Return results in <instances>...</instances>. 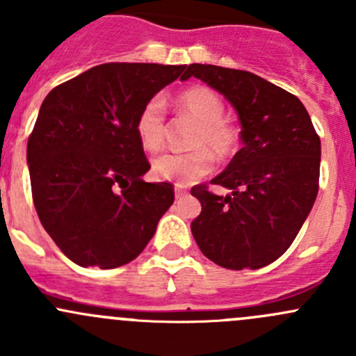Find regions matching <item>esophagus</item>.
I'll list each match as a JSON object with an SVG mask.
<instances>
[{
    "instance_id": "1",
    "label": "esophagus",
    "mask_w": 356,
    "mask_h": 356,
    "mask_svg": "<svg viewBox=\"0 0 356 356\" xmlns=\"http://www.w3.org/2000/svg\"><path fill=\"white\" fill-rule=\"evenodd\" d=\"M188 195V191H186V188L184 186H175V198H184V196Z\"/></svg>"
}]
</instances>
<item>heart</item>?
Wrapping results in <instances>:
<instances>
[{"mask_svg": "<svg viewBox=\"0 0 356 356\" xmlns=\"http://www.w3.org/2000/svg\"><path fill=\"white\" fill-rule=\"evenodd\" d=\"M179 111L196 124L189 141V153H167L153 161V174L161 181L179 186L193 184L213 168V153L227 160L238 152L241 134L232 122L225 120V106L220 96L211 89L196 86L181 92ZM165 105L160 96L145 103L136 118V136L143 149L160 152L165 143Z\"/></svg>", "mask_w": 356, "mask_h": 356, "instance_id": "obj_1", "label": "heart"}]
</instances>
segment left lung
<instances>
[{
    "instance_id": "1",
    "label": "left lung",
    "mask_w": 356,
    "mask_h": 356,
    "mask_svg": "<svg viewBox=\"0 0 356 356\" xmlns=\"http://www.w3.org/2000/svg\"><path fill=\"white\" fill-rule=\"evenodd\" d=\"M201 79L227 98L241 122L243 148L211 184L191 195L201 213L191 232L201 253L231 270L261 268L291 246L318 193L321 138L294 95L251 74L193 63L182 79Z\"/></svg>"
}]
</instances>
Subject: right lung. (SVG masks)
<instances>
[{"label":"right lung","mask_w":356,"mask_h":356,"mask_svg":"<svg viewBox=\"0 0 356 356\" xmlns=\"http://www.w3.org/2000/svg\"><path fill=\"white\" fill-rule=\"evenodd\" d=\"M186 65L103 63L56 86L27 143L32 200L56 246L81 267L134 260L174 203L170 182H145L136 136L146 102Z\"/></svg>","instance_id":"1"}]
</instances>
